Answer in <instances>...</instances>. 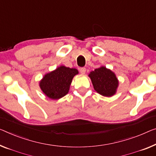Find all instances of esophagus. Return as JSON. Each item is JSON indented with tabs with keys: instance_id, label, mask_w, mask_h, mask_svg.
<instances>
[{
	"instance_id": "esophagus-1",
	"label": "esophagus",
	"mask_w": 156,
	"mask_h": 156,
	"mask_svg": "<svg viewBox=\"0 0 156 156\" xmlns=\"http://www.w3.org/2000/svg\"><path fill=\"white\" fill-rule=\"evenodd\" d=\"M80 72L81 74H83H83L85 73L86 69L85 68V67H82V68L80 69Z\"/></svg>"
}]
</instances>
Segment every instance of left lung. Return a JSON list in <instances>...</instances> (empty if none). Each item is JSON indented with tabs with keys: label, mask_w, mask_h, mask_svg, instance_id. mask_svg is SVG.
<instances>
[{
	"label": "left lung",
	"mask_w": 156,
	"mask_h": 156,
	"mask_svg": "<svg viewBox=\"0 0 156 156\" xmlns=\"http://www.w3.org/2000/svg\"><path fill=\"white\" fill-rule=\"evenodd\" d=\"M94 89L103 96L111 97L115 94L118 80L115 73L106 67L94 69L89 74Z\"/></svg>",
	"instance_id": "8db88e82"
}]
</instances>
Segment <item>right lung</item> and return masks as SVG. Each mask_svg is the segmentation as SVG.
<instances>
[{"label": "right lung", "instance_id": "right-lung-1", "mask_svg": "<svg viewBox=\"0 0 156 156\" xmlns=\"http://www.w3.org/2000/svg\"><path fill=\"white\" fill-rule=\"evenodd\" d=\"M78 73L77 69L62 66L46 74L40 82V87L49 98H62L69 92L72 79Z\"/></svg>", "mask_w": 156, "mask_h": 156}]
</instances>
